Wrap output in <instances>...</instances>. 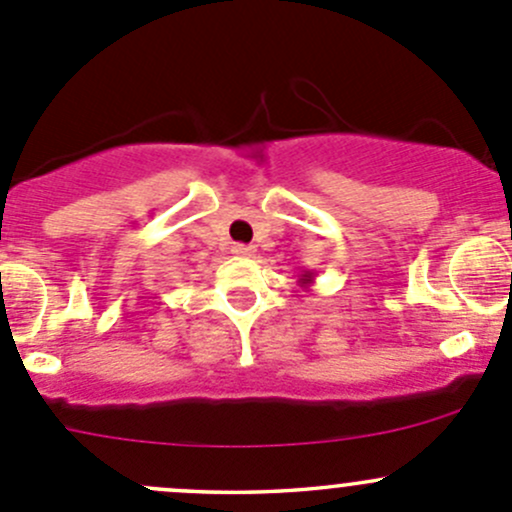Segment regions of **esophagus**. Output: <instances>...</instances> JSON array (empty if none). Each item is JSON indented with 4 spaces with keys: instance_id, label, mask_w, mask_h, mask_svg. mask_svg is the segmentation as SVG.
I'll return each mask as SVG.
<instances>
[{
    "instance_id": "34e87169",
    "label": "esophagus",
    "mask_w": 512,
    "mask_h": 512,
    "mask_svg": "<svg viewBox=\"0 0 512 512\" xmlns=\"http://www.w3.org/2000/svg\"><path fill=\"white\" fill-rule=\"evenodd\" d=\"M232 255L250 257V255H255V247H252V245H232Z\"/></svg>"
}]
</instances>
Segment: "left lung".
<instances>
[{
    "label": "left lung",
    "mask_w": 512,
    "mask_h": 512,
    "mask_svg": "<svg viewBox=\"0 0 512 512\" xmlns=\"http://www.w3.org/2000/svg\"><path fill=\"white\" fill-rule=\"evenodd\" d=\"M297 282H299V287L307 289L314 282V272L312 270H302V275H299Z\"/></svg>",
    "instance_id": "obj_1"
}]
</instances>
